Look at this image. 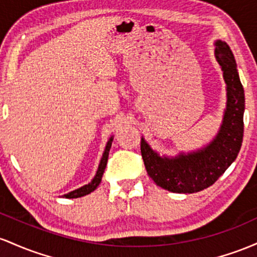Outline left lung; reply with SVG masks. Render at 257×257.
<instances>
[{
  "mask_svg": "<svg viewBox=\"0 0 257 257\" xmlns=\"http://www.w3.org/2000/svg\"><path fill=\"white\" fill-rule=\"evenodd\" d=\"M215 56L227 83V108L220 132L201 151L161 158L146 141H141V153L149 177L161 188L174 193H195L212 186L237 158L244 135V88L229 46L216 42Z\"/></svg>",
  "mask_w": 257,
  "mask_h": 257,
  "instance_id": "obj_1",
  "label": "left lung"
}]
</instances>
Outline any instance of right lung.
<instances>
[{
    "label": "right lung",
    "mask_w": 257,
    "mask_h": 257,
    "mask_svg": "<svg viewBox=\"0 0 257 257\" xmlns=\"http://www.w3.org/2000/svg\"><path fill=\"white\" fill-rule=\"evenodd\" d=\"M111 141H113V138H110V140H109L108 144H106L104 154H103L102 160H100L99 166H98V171H97L96 176H94L93 180L91 181V183L86 184V186H83V187H81V188L76 189V191H73V192L68 193V194L64 195L65 198H80V197H83V195H86V194H90L91 192H93L94 189H96L97 187L99 186L100 181H102L103 172H104V170H105L106 161H108V155H109V151H110V147H111Z\"/></svg>",
    "instance_id": "add662e5"
}]
</instances>
